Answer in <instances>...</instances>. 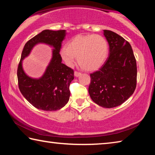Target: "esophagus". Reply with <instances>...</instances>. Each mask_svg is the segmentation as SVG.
<instances>
[{
  "label": "esophagus",
  "mask_w": 155,
  "mask_h": 155,
  "mask_svg": "<svg viewBox=\"0 0 155 155\" xmlns=\"http://www.w3.org/2000/svg\"><path fill=\"white\" fill-rule=\"evenodd\" d=\"M80 75H81V73L80 72H77V71L74 72V76H75V77H79Z\"/></svg>",
  "instance_id": "1"
}]
</instances>
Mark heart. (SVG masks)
<instances>
[{
  "mask_svg": "<svg viewBox=\"0 0 155 155\" xmlns=\"http://www.w3.org/2000/svg\"><path fill=\"white\" fill-rule=\"evenodd\" d=\"M108 53L109 45L106 39L94 34L75 36L60 51V56L68 66H72L77 57L78 65L87 71H94L101 67Z\"/></svg>",
  "mask_w": 155,
  "mask_h": 155,
  "instance_id": "1",
  "label": "heart"
}]
</instances>
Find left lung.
<instances>
[{
  "instance_id": "1",
  "label": "left lung",
  "mask_w": 155,
  "mask_h": 155,
  "mask_svg": "<svg viewBox=\"0 0 155 155\" xmlns=\"http://www.w3.org/2000/svg\"><path fill=\"white\" fill-rule=\"evenodd\" d=\"M109 54L98 71L90 74L89 94L94 103L104 108L122 104L134 92L137 64L130 44L118 34L104 30Z\"/></svg>"
}]
</instances>
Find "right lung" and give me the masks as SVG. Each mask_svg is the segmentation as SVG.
<instances>
[{"label":"right lung","mask_w":155,"mask_h":155,"mask_svg":"<svg viewBox=\"0 0 155 155\" xmlns=\"http://www.w3.org/2000/svg\"><path fill=\"white\" fill-rule=\"evenodd\" d=\"M65 35V30H44L28 40L22 50L17 71L18 87L23 96L38 109L57 111L64 107L69 101V87L74 79V70L62 64L59 54ZM40 43L54 47L53 56L43 77L33 79L24 72L22 61L33 47Z\"/></svg>","instance_id":"add662e5"}]
</instances>
